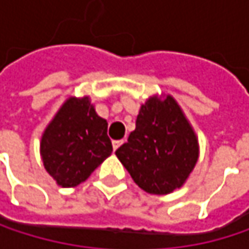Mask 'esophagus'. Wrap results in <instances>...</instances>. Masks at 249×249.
Masks as SVG:
<instances>
[{
  "label": "esophagus",
  "instance_id": "34e87169",
  "mask_svg": "<svg viewBox=\"0 0 249 249\" xmlns=\"http://www.w3.org/2000/svg\"><path fill=\"white\" fill-rule=\"evenodd\" d=\"M121 144H123V140H114V141H112V147H114V150H118Z\"/></svg>",
  "mask_w": 249,
  "mask_h": 249
}]
</instances>
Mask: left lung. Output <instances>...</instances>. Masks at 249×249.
<instances>
[{
    "label": "left lung",
    "mask_w": 249,
    "mask_h": 249,
    "mask_svg": "<svg viewBox=\"0 0 249 249\" xmlns=\"http://www.w3.org/2000/svg\"><path fill=\"white\" fill-rule=\"evenodd\" d=\"M115 154L142 190L167 195L192 173L199 147L177 102L154 96L141 107L135 129Z\"/></svg>",
    "instance_id": "8db88e82"
}]
</instances>
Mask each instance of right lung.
<instances>
[{"instance_id": "right-lung-1", "label": "right lung", "mask_w": 249, "mask_h": 249, "mask_svg": "<svg viewBox=\"0 0 249 249\" xmlns=\"http://www.w3.org/2000/svg\"><path fill=\"white\" fill-rule=\"evenodd\" d=\"M107 131L88 96L68 99L41 137L44 169L62 187L80 184L112 153Z\"/></svg>"}]
</instances>
